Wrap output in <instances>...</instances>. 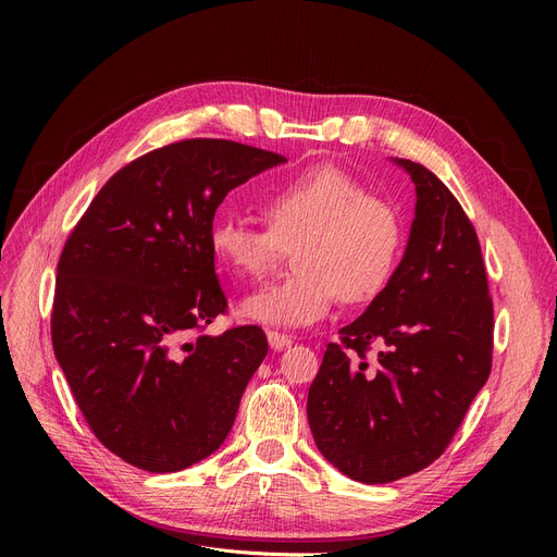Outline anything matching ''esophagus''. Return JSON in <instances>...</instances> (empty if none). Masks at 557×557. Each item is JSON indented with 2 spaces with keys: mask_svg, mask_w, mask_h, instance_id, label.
Returning <instances> with one entry per match:
<instances>
[{
  "mask_svg": "<svg viewBox=\"0 0 557 557\" xmlns=\"http://www.w3.org/2000/svg\"><path fill=\"white\" fill-rule=\"evenodd\" d=\"M267 336H269V345L273 349H284V347H288L290 343H294V338H290L288 334H282V332H275V330H269Z\"/></svg>",
  "mask_w": 557,
  "mask_h": 557,
  "instance_id": "esophagus-1",
  "label": "esophagus"
}]
</instances>
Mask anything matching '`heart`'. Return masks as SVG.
<instances>
[{
  "mask_svg": "<svg viewBox=\"0 0 557 557\" xmlns=\"http://www.w3.org/2000/svg\"><path fill=\"white\" fill-rule=\"evenodd\" d=\"M261 210L267 225L219 214L210 227L212 255L244 280H263L286 250L294 252L296 269L244 302L259 323L311 325L336 298L374 300L397 271L406 244L401 212L341 166L311 164L288 175Z\"/></svg>",
  "mask_w": 557,
  "mask_h": 557,
  "instance_id": "heart-1",
  "label": "heart"
}]
</instances>
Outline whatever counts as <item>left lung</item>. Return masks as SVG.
I'll list each match as a JSON object with an SVG mask.
<instances>
[{"instance_id":"8db88e82","label":"left lung","mask_w":557,"mask_h":557,"mask_svg":"<svg viewBox=\"0 0 557 557\" xmlns=\"http://www.w3.org/2000/svg\"><path fill=\"white\" fill-rule=\"evenodd\" d=\"M397 164L418 191L411 239L388 286L327 345L307 397L318 449L370 485L411 476L445 454L487 382L494 345L472 221L435 173Z\"/></svg>"}]
</instances>
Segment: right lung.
Segmentation results:
<instances>
[{"instance_id":"obj_1","label":"right lung","mask_w":557,"mask_h":557,"mask_svg":"<svg viewBox=\"0 0 557 557\" xmlns=\"http://www.w3.org/2000/svg\"><path fill=\"white\" fill-rule=\"evenodd\" d=\"M286 162L230 139H181L116 171L58 259L51 343L97 441L146 472L221 447L269 355L261 327L202 334L227 311L210 227L230 189Z\"/></svg>"}]
</instances>
